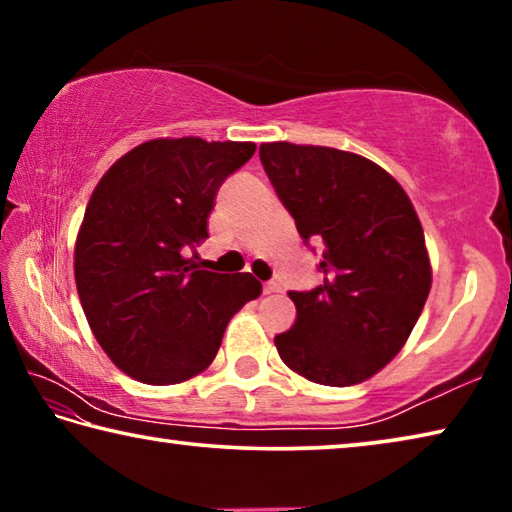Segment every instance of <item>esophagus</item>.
<instances>
[{
  "mask_svg": "<svg viewBox=\"0 0 512 512\" xmlns=\"http://www.w3.org/2000/svg\"><path fill=\"white\" fill-rule=\"evenodd\" d=\"M282 291V287L277 282H266L264 284V293H280Z\"/></svg>",
  "mask_w": 512,
  "mask_h": 512,
  "instance_id": "34e87169",
  "label": "esophagus"
}]
</instances>
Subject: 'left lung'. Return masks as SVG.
<instances>
[{
	"label": "left lung",
	"instance_id": "left-lung-1",
	"mask_svg": "<svg viewBox=\"0 0 512 512\" xmlns=\"http://www.w3.org/2000/svg\"><path fill=\"white\" fill-rule=\"evenodd\" d=\"M259 160L300 237L325 244L323 284L289 291L296 325L275 336L280 359L314 384H361L404 348L429 298L418 212L391 173L357 153L266 142Z\"/></svg>",
	"mask_w": 512,
	"mask_h": 512
}]
</instances>
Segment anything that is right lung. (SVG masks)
Here are the masks:
<instances>
[{
	"label": "right lung",
	"mask_w": 512,
	"mask_h": 512,
	"mask_svg": "<svg viewBox=\"0 0 512 512\" xmlns=\"http://www.w3.org/2000/svg\"><path fill=\"white\" fill-rule=\"evenodd\" d=\"M253 142L158 137L103 173L74 246V277L94 339L142 384L169 386L210 366L230 318L259 298L250 273L187 257L207 239L216 192Z\"/></svg>",
	"instance_id": "obj_1"
}]
</instances>
